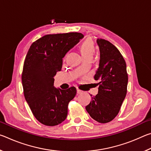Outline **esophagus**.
I'll return each mask as SVG.
<instances>
[{
  "mask_svg": "<svg viewBox=\"0 0 151 151\" xmlns=\"http://www.w3.org/2000/svg\"><path fill=\"white\" fill-rule=\"evenodd\" d=\"M76 92H77V94H81V93H83V91L79 90V89H77V90H76Z\"/></svg>",
  "mask_w": 151,
  "mask_h": 151,
  "instance_id": "obj_1",
  "label": "esophagus"
}]
</instances>
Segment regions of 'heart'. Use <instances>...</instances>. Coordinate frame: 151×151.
Returning a JSON list of instances; mask_svg holds the SVG:
<instances>
[{
	"instance_id": "1",
	"label": "heart",
	"mask_w": 151,
	"mask_h": 151,
	"mask_svg": "<svg viewBox=\"0 0 151 151\" xmlns=\"http://www.w3.org/2000/svg\"><path fill=\"white\" fill-rule=\"evenodd\" d=\"M81 52L85 59L86 58H93L95 52V47L93 42L90 39H87L84 41L80 46Z\"/></svg>"
}]
</instances>
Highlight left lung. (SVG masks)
I'll use <instances>...</instances> for the list:
<instances>
[{
    "label": "left lung",
    "instance_id": "left-lung-1",
    "mask_svg": "<svg viewBox=\"0 0 151 151\" xmlns=\"http://www.w3.org/2000/svg\"><path fill=\"white\" fill-rule=\"evenodd\" d=\"M100 50L99 66L94 78L99 81V91L92 96L86 110L94 120L106 123L115 118L127 91L125 60L116 47L104 39L96 40Z\"/></svg>",
    "mask_w": 151,
    "mask_h": 151
}]
</instances>
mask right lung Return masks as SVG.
<instances>
[{
  "label": "right lung",
  "mask_w": 151,
  "mask_h": 151,
  "mask_svg": "<svg viewBox=\"0 0 151 151\" xmlns=\"http://www.w3.org/2000/svg\"><path fill=\"white\" fill-rule=\"evenodd\" d=\"M79 32L47 35L30 47L22 74L24 95L32 114L40 123L55 126L66 119L68 104L76 94L72 86H54V76L60 71L63 58L83 39Z\"/></svg>",
  "instance_id": "right-lung-1"
}]
</instances>
